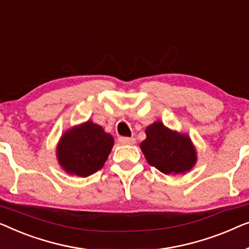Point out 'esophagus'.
I'll return each mask as SVG.
<instances>
[{
  "label": "esophagus",
  "instance_id": "34e87169",
  "mask_svg": "<svg viewBox=\"0 0 249 249\" xmlns=\"http://www.w3.org/2000/svg\"><path fill=\"white\" fill-rule=\"evenodd\" d=\"M118 142H120L121 144H134L135 139L134 138H125V136H121V138L118 139Z\"/></svg>",
  "mask_w": 249,
  "mask_h": 249
}]
</instances>
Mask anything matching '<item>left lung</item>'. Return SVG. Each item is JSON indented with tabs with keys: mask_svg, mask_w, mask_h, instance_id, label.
I'll return each instance as SVG.
<instances>
[{
	"mask_svg": "<svg viewBox=\"0 0 249 249\" xmlns=\"http://www.w3.org/2000/svg\"><path fill=\"white\" fill-rule=\"evenodd\" d=\"M141 146L150 166L166 175L184 174L196 162V151L190 136L171 131L161 122L148 126Z\"/></svg>",
	"mask_w": 249,
	"mask_h": 249,
	"instance_id": "1",
	"label": "left lung"
}]
</instances>
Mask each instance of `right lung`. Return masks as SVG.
I'll return each mask as SVG.
<instances>
[{
  "instance_id": "right-lung-1",
  "label": "right lung",
  "mask_w": 249,
  "mask_h": 249,
  "mask_svg": "<svg viewBox=\"0 0 249 249\" xmlns=\"http://www.w3.org/2000/svg\"><path fill=\"white\" fill-rule=\"evenodd\" d=\"M113 145V136L88 121L62 135L56 156L66 173L88 177L104 167Z\"/></svg>"
}]
</instances>
